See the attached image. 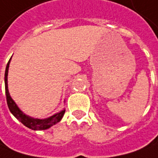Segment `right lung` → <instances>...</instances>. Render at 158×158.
I'll list each match as a JSON object with an SVG mask.
<instances>
[{
  "mask_svg": "<svg viewBox=\"0 0 158 158\" xmlns=\"http://www.w3.org/2000/svg\"><path fill=\"white\" fill-rule=\"evenodd\" d=\"M9 62H10V60L7 64L6 70H5V92H6L7 104H8L9 111L11 112V113L25 127H27L32 129V130H45V129H47V128L51 127L53 125L58 123L63 117L65 110H62L61 112H58V113L54 114L53 116L50 117V118H46V119H40V118H31L27 115H25L17 107L14 100L11 98V97H10V95L9 93V89H8V72H9Z\"/></svg>",
  "mask_w": 158,
  "mask_h": 158,
  "instance_id": "obj_1",
  "label": "right lung"
}]
</instances>
